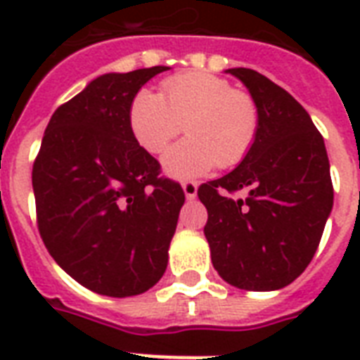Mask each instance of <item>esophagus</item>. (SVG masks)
<instances>
[{
	"instance_id": "esophagus-1",
	"label": "esophagus",
	"mask_w": 360,
	"mask_h": 360,
	"mask_svg": "<svg viewBox=\"0 0 360 360\" xmlns=\"http://www.w3.org/2000/svg\"><path fill=\"white\" fill-rule=\"evenodd\" d=\"M183 191H185V196L188 200H194L198 194V185L194 181H183Z\"/></svg>"
}]
</instances>
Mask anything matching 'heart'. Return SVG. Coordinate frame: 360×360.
Segmentation results:
<instances>
[{
    "label": "heart",
    "mask_w": 360,
    "mask_h": 360,
    "mask_svg": "<svg viewBox=\"0 0 360 360\" xmlns=\"http://www.w3.org/2000/svg\"><path fill=\"white\" fill-rule=\"evenodd\" d=\"M130 130L147 153L164 151L185 124L186 140L166 151L169 175L186 179L233 168L248 155L259 130V110L248 93L207 72H181L162 82V93L141 89L129 110Z\"/></svg>",
    "instance_id": "obj_1"
}]
</instances>
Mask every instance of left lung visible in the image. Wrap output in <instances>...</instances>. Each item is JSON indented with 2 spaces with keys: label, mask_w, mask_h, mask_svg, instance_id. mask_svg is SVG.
I'll return each mask as SVG.
<instances>
[{
  "label": "left lung",
  "mask_w": 360,
  "mask_h": 360,
  "mask_svg": "<svg viewBox=\"0 0 360 360\" xmlns=\"http://www.w3.org/2000/svg\"><path fill=\"white\" fill-rule=\"evenodd\" d=\"M259 110L256 141L243 162L203 183V233L213 267L239 290L273 291L291 284L312 262L333 209L323 136L290 93L252 69H230ZM247 191L246 198L230 193Z\"/></svg>",
  "instance_id": "left-lung-1"
}]
</instances>
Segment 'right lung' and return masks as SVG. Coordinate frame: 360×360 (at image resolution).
Masks as SVG:
<instances>
[{"label": "right lung", "mask_w": 360, "mask_h": 360, "mask_svg": "<svg viewBox=\"0 0 360 360\" xmlns=\"http://www.w3.org/2000/svg\"><path fill=\"white\" fill-rule=\"evenodd\" d=\"M168 67L95 78L53 112L33 162L37 226L50 256L84 288L143 293L162 278L185 192L136 141L140 87Z\"/></svg>", "instance_id": "add662e5"}]
</instances>
